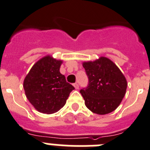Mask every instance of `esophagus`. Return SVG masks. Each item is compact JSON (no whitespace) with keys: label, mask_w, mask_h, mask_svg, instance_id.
<instances>
[{"label":"esophagus","mask_w":150,"mask_h":150,"mask_svg":"<svg viewBox=\"0 0 150 150\" xmlns=\"http://www.w3.org/2000/svg\"><path fill=\"white\" fill-rule=\"evenodd\" d=\"M73 86L75 87V89H79V84H78V83H75V84H73Z\"/></svg>","instance_id":"obj_1"}]
</instances>
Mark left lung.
Returning a JSON list of instances; mask_svg holds the SVG:
<instances>
[{"mask_svg":"<svg viewBox=\"0 0 150 150\" xmlns=\"http://www.w3.org/2000/svg\"><path fill=\"white\" fill-rule=\"evenodd\" d=\"M83 67L88 78V86L80 91L85 106L98 115L114 111L125 95V77L106 57H100L94 62H84Z\"/></svg>","mask_w":150,"mask_h":150,"instance_id":"left-lung-1","label":"left lung"}]
</instances>
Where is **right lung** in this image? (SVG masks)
Segmentation results:
<instances>
[{"mask_svg": "<svg viewBox=\"0 0 150 150\" xmlns=\"http://www.w3.org/2000/svg\"><path fill=\"white\" fill-rule=\"evenodd\" d=\"M62 61L47 56L32 66L23 83L27 99L38 111L51 114L66 104L75 89L59 72Z\"/></svg>", "mask_w": 150, "mask_h": 150, "instance_id": "right-lung-1", "label": "right lung"}]
</instances>
